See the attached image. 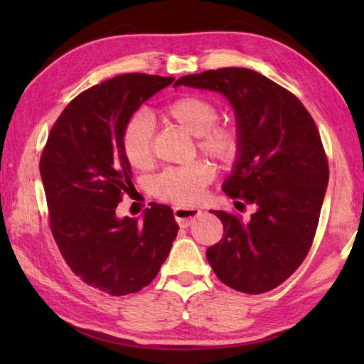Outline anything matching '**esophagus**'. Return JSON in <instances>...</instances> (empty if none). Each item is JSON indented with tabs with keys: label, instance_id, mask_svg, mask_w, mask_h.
Returning a JSON list of instances; mask_svg holds the SVG:
<instances>
[{
	"label": "esophagus",
	"instance_id": "esophagus-1",
	"mask_svg": "<svg viewBox=\"0 0 364 364\" xmlns=\"http://www.w3.org/2000/svg\"><path fill=\"white\" fill-rule=\"evenodd\" d=\"M173 214L176 222L180 223V227L186 228L198 218V215H202V210H198V208L194 206H176Z\"/></svg>",
	"mask_w": 364,
	"mask_h": 364
}]
</instances>
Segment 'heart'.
Instances as JSON below:
<instances>
[{
	"instance_id": "1",
	"label": "heart",
	"mask_w": 364,
	"mask_h": 364,
	"mask_svg": "<svg viewBox=\"0 0 364 364\" xmlns=\"http://www.w3.org/2000/svg\"><path fill=\"white\" fill-rule=\"evenodd\" d=\"M162 119L197 137L198 150L210 158L222 162L233 159L237 141L233 128L215 125L219 107L210 98L202 95H184L170 103ZM123 153L131 166L146 170L154 162L153 123L146 114H136L127 123L122 136ZM214 170L206 162L170 168L162 172L153 183L154 194L162 200L178 205L198 202L203 191L213 181Z\"/></svg>"
}]
</instances>
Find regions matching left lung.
I'll use <instances>...</instances> for the list:
<instances>
[{
	"label": "left lung",
	"instance_id": "left-lung-1",
	"mask_svg": "<svg viewBox=\"0 0 364 364\" xmlns=\"http://www.w3.org/2000/svg\"><path fill=\"white\" fill-rule=\"evenodd\" d=\"M178 86L218 92L233 107L236 159L222 191L237 198L236 208H257L247 222L211 210L223 237L206 258L230 288L274 289L301 264L318 228L328 164L316 123L299 98L249 68L181 76Z\"/></svg>",
	"mask_w": 364,
	"mask_h": 364
}]
</instances>
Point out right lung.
Instances as JSON below:
<instances>
[{"instance_id": "obj_1", "label": "right lung", "mask_w": 364, "mask_h": 364, "mask_svg": "<svg viewBox=\"0 0 364 364\" xmlns=\"http://www.w3.org/2000/svg\"><path fill=\"white\" fill-rule=\"evenodd\" d=\"M172 76L128 73L82 92L51 128L41 158L50 227L67 264L92 288L127 296L158 275L178 233L172 208L119 218L133 172L122 146L127 123Z\"/></svg>"}]
</instances>
